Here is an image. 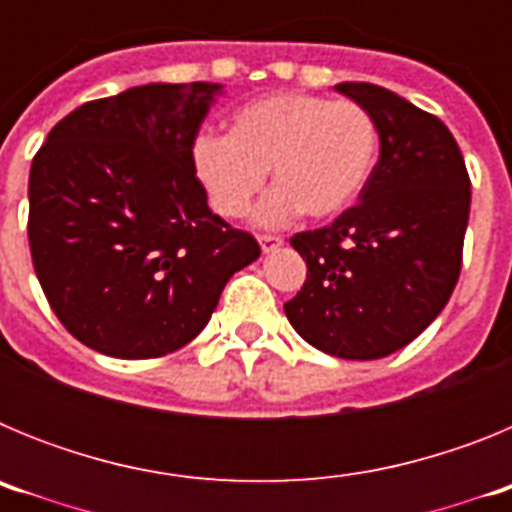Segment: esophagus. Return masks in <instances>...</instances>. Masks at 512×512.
<instances>
[{"instance_id":"esophagus-1","label":"esophagus","mask_w":512,"mask_h":512,"mask_svg":"<svg viewBox=\"0 0 512 512\" xmlns=\"http://www.w3.org/2000/svg\"><path fill=\"white\" fill-rule=\"evenodd\" d=\"M259 243H261V251L269 253V251H277V248L284 243V238L282 235H274V233H261Z\"/></svg>"}]
</instances>
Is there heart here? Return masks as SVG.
Instances as JSON below:
<instances>
[{
    "instance_id": "b5f03b06",
    "label": "heart",
    "mask_w": 512,
    "mask_h": 512,
    "mask_svg": "<svg viewBox=\"0 0 512 512\" xmlns=\"http://www.w3.org/2000/svg\"><path fill=\"white\" fill-rule=\"evenodd\" d=\"M377 151V125L361 104L277 92L238 107L228 135H197L192 169L212 210L230 220L246 215L271 171L277 187L256 220L282 225L300 212L320 220L346 210L369 182Z\"/></svg>"
}]
</instances>
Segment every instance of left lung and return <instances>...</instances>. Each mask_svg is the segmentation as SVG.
<instances>
[{"label":"left lung","mask_w":512,"mask_h":512,"mask_svg":"<svg viewBox=\"0 0 512 512\" xmlns=\"http://www.w3.org/2000/svg\"><path fill=\"white\" fill-rule=\"evenodd\" d=\"M374 117L379 161L359 202L289 238L307 264L284 305L310 346L338 359H382L408 346L449 302L469 223L467 166L449 128L377 84H338Z\"/></svg>","instance_id":"obj_1"}]
</instances>
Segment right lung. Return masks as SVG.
Instances as JSON below:
<instances>
[{"label": "right lung", "mask_w": 512, "mask_h": 512, "mask_svg": "<svg viewBox=\"0 0 512 512\" xmlns=\"http://www.w3.org/2000/svg\"><path fill=\"white\" fill-rule=\"evenodd\" d=\"M220 84H146L63 117L30 166L38 282L76 341L153 359L207 325L259 243L207 207L192 143Z\"/></svg>", "instance_id": "obj_1"}]
</instances>
